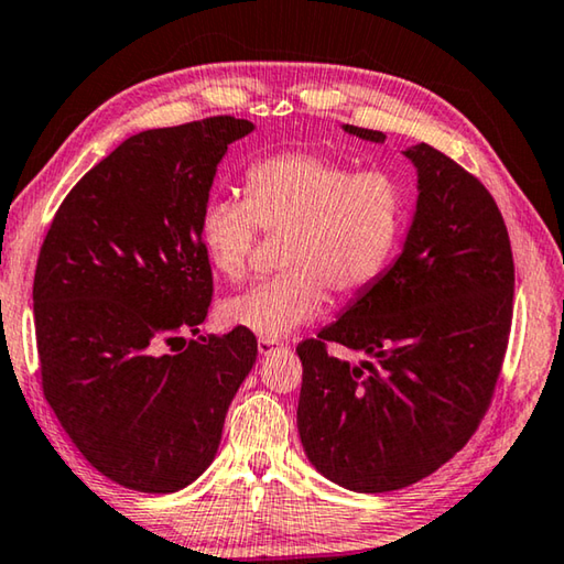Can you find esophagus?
<instances>
[{
    "label": "esophagus",
    "instance_id": "34e87169",
    "mask_svg": "<svg viewBox=\"0 0 564 564\" xmlns=\"http://www.w3.org/2000/svg\"><path fill=\"white\" fill-rule=\"evenodd\" d=\"M281 346H283V343L275 340V338H259V350L263 352V356H265V352L275 350V348H281Z\"/></svg>",
    "mask_w": 564,
    "mask_h": 564
}]
</instances>
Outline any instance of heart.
Listing matches in <instances>:
<instances>
[{"mask_svg": "<svg viewBox=\"0 0 564 564\" xmlns=\"http://www.w3.org/2000/svg\"><path fill=\"white\" fill-rule=\"evenodd\" d=\"M241 198H212L198 243L228 281L248 271L259 234H283L285 271L226 299V326L281 338L336 299H356L386 273L405 226V191L388 171H352L318 151H279L248 166Z\"/></svg>", "mask_w": 564, "mask_h": 564, "instance_id": "obj_1", "label": "heart"}]
</instances>
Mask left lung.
<instances>
[{"instance_id":"left-lung-1","label":"left lung","mask_w":564,"mask_h":564,"mask_svg":"<svg viewBox=\"0 0 564 564\" xmlns=\"http://www.w3.org/2000/svg\"><path fill=\"white\" fill-rule=\"evenodd\" d=\"M368 141L383 131L346 127ZM398 261L316 338L299 343L308 460L356 492L408 488L463 451L492 403L512 326L508 226L482 181L427 144ZM330 341L368 351L350 367Z\"/></svg>"}]
</instances>
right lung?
Returning a JSON list of instances; mask_svg holds the SVG:
<instances>
[{"mask_svg":"<svg viewBox=\"0 0 564 564\" xmlns=\"http://www.w3.org/2000/svg\"><path fill=\"white\" fill-rule=\"evenodd\" d=\"M251 131L224 113L129 137L44 236L32 291L44 398L79 453L129 490L174 492L206 470L256 362L246 328L186 340L214 295L198 214L228 144Z\"/></svg>","mask_w":564,"mask_h":564,"instance_id":"add662e5","label":"right lung"}]
</instances>
